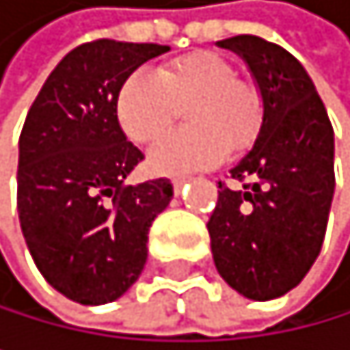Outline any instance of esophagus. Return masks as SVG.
<instances>
[{
    "label": "esophagus",
    "mask_w": 350,
    "mask_h": 350,
    "mask_svg": "<svg viewBox=\"0 0 350 350\" xmlns=\"http://www.w3.org/2000/svg\"><path fill=\"white\" fill-rule=\"evenodd\" d=\"M186 182H188V177H175V179H173V190H175V195L182 193V188H184Z\"/></svg>",
    "instance_id": "esophagus-1"
}]
</instances>
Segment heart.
Returning <instances> with one entry per match:
<instances>
[{"instance_id":"b5f03b06","label":"heart","mask_w":350,"mask_h":350,"mask_svg":"<svg viewBox=\"0 0 350 350\" xmlns=\"http://www.w3.org/2000/svg\"><path fill=\"white\" fill-rule=\"evenodd\" d=\"M186 107L188 129L166 135L151 151L157 173H186L215 166L230 148H245L263 122V98L239 79L232 63L215 52L177 56L155 74L133 72L118 92L116 113L135 144L148 146L164 135Z\"/></svg>"}]
</instances>
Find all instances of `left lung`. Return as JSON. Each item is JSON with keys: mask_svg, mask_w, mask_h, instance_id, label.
I'll return each instance as SVG.
<instances>
[{"mask_svg": "<svg viewBox=\"0 0 350 350\" xmlns=\"http://www.w3.org/2000/svg\"><path fill=\"white\" fill-rule=\"evenodd\" d=\"M243 56L263 98V124L208 221L217 271L239 294L271 300L307 276L322 250L336 190L333 126L294 54L254 34L217 41Z\"/></svg>", "mask_w": 350, "mask_h": 350, "instance_id": "obj_1", "label": "left lung"}]
</instances>
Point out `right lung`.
I'll return each instance as SVG.
<instances>
[{
  "instance_id": "obj_1",
  "label": "right lung",
  "mask_w": 350,
  "mask_h": 350,
  "mask_svg": "<svg viewBox=\"0 0 350 350\" xmlns=\"http://www.w3.org/2000/svg\"><path fill=\"white\" fill-rule=\"evenodd\" d=\"M168 45L96 39L56 65L19 135L21 232L50 285L81 305L120 298L146 263L148 228L168 206L166 177L126 186L144 160L120 129L122 83Z\"/></svg>"
}]
</instances>
